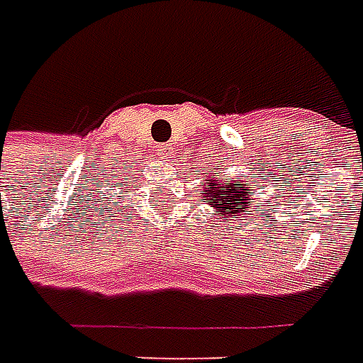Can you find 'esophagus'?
Instances as JSON below:
<instances>
[{"mask_svg":"<svg viewBox=\"0 0 363 363\" xmlns=\"http://www.w3.org/2000/svg\"><path fill=\"white\" fill-rule=\"evenodd\" d=\"M156 154L160 158H172L174 156V146L172 145H158L156 146Z\"/></svg>","mask_w":363,"mask_h":363,"instance_id":"obj_1","label":"esophagus"}]
</instances>
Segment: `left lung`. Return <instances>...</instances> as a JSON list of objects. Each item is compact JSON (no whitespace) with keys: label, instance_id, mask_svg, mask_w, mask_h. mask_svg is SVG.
Masks as SVG:
<instances>
[{"label":"left lung","instance_id":"1","mask_svg":"<svg viewBox=\"0 0 363 363\" xmlns=\"http://www.w3.org/2000/svg\"><path fill=\"white\" fill-rule=\"evenodd\" d=\"M203 191H205L203 197H207L205 201L215 209V213L220 215V223H233V220L238 223L244 220V217L252 215L250 203L254 189L246 186L244 176L233 177L230 182L207 179V186Z\"/></svg>","mask_w":363,"mask_h":363}]
</instances>
